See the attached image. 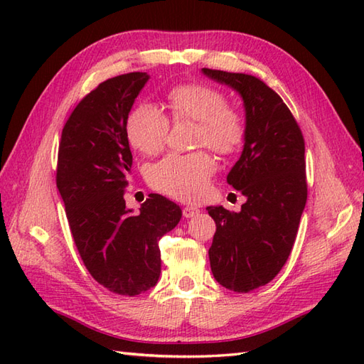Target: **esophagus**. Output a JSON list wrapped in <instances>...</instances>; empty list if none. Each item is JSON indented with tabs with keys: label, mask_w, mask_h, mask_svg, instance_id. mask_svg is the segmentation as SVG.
I'll return each mask as SVG.
<instances>
[{
	"label": "esophagus",
	"mask_w": 364,
	"mask_h": 364,
	"mask_svg": "<svg viewBox=\"0 0 364 364\" xmlns=\"http://www.w3.org/2000/svg\"><path fill=\"white\" fill-rule=\"evenodd\" d=\"M200 213V210H198V208L197 206H184L183 208V215H184V218H186V219H191V218H196V215Z\"/></svg>",
	"instance_id": "1"
}]
</instances>
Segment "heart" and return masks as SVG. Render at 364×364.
Returning <instances> with one entry per match:
<instances>
[{"label": "heart", "mask_w": 364, "mask_h": 364, "mask_svg": "<svg viewBox=\"0 0 364 364\" xmlns=\"http://www.w3.org/2000/svg\"><path fill=\"white\" fill-rule=\"evenodd\" d=\"M166 102L173 120L197 122L196 144L208 145L220 154H233L247 137V120L235 106L227 105L223 92L210 84L184 82L172 87ZM170 129L167 115L151 103L137 105L127 120V136L136 150L153 154L164 146ZM218 168V162L205 150L170 153L149 168L153 189L183 202L202 198Z\"/></svg>", "instance_id": "obj_1"}]
</instances>
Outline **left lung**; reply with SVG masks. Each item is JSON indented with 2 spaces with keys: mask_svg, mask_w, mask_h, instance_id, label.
I'll list each match as a JSON object with an SVG mask.
<instances>
[{
  "mask_svg": "<svg viewBox=\"0 0 364 364\" xmlns=\"http://www.w3.org/2000/svg\"><path fill=\"white\" fill-rule=\"evenodd\" d=\"M233 87L245 106L247 137L228 184L247 197L239 213L208 206L215 222L210 247L213 275L223 288L250 292L267 284L288 261L306 203L305 141L280 95L245 73L203 68Z\"/></svg>",
  "mask_w": 364,
  "mask_h": 364,
  "instance_id": "obj_1",
  "label": "left lung"
}]
</instances>
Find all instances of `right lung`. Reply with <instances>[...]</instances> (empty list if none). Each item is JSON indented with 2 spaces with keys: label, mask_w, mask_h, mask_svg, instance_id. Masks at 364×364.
<instances>
[{
  "label": "right lung",
  "mask_w": 364,
  "mask_h": 364,
  "mask_svg": "<svg viewBox=\"0 0 364 364\" xmlns=\"http://www.w3.org/2000/svg\"><path fill=\"white\" fill-rule=\"evenodd\" d=\"M146 81V73H125L89 92L65 122L56 168L84 266L106 289L129 297L158 283V242L181 219L180 206L159 194H150L137 215L123 198L133 166L127 120Z\"/></svg>",
  "instance_id": "right-lung-1"
}]
</instances>
